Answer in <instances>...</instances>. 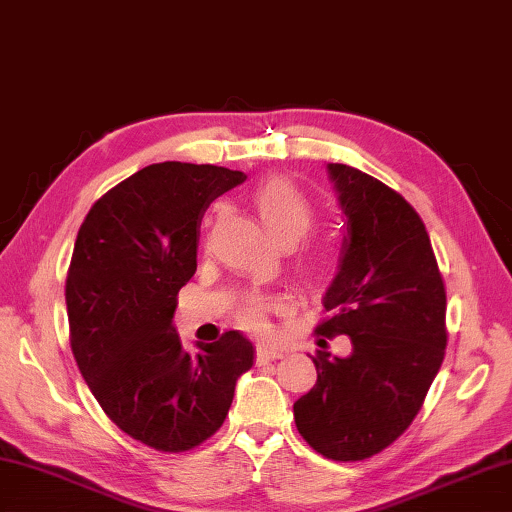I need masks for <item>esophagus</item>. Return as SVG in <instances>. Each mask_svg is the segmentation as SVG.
Segmentation results:
<instances>
[{
  "instance_id": "34e87169",
  "label": "esophagus",
  "mask_w": 512,
  "mask_h": 512,
  "mask_svg": "<svg viewBox=\"0 0 512 512\" xmlns=\"http://www.w3.org/2000/svg\"><path fill=\"white\" fill-rule=\"evenodd\" d=\"M282 358V351L275 349V347H268V345H257V362L259 365H264L268 360H277Z\"/></svg>"
}]
</instances>
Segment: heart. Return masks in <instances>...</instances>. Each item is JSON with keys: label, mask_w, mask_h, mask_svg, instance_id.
Listing matches in <instances>:
<instances>
[{"label": "heart", "mask_w": 512, "mask_h": 512, "mask_svg": "<svg viewBox=\"0 0 512 512\" xmlns=\"http://www.w3.org/2000/svg\"><path fill=\"white\" fill-rule=\"evenodd\" d=\"M253 203L268 235L280 246L297 244L313 224L311 201L286 179H271L259 185L253 194ZM271 306L273 302L266 297H250L241 304L237 320L241 327L262 331L264 315Z\"/></svg>", "instance_id": "b5f03b06"}]
</instances>
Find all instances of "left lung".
<instances>
[{
  "label": "left lung",
  "mask_w": 512,
  "mask_h": 512,
  "mask_svg": "<svg viewBox=\"0 0 512 512\" xmlns=\"http://www.w3.org/2000/svg\"><path fill=\"white\" fill-rule=\"evenodd\" d=\"M327 174L345 232L318 333L347 336L351 351L313 358L318 380L293 414L322 457L362 461L410 427L439 374L445 288L423 221L401 194L342 163H327Z\"/></svg>",
  "instance_id": "1"
}]
</instances>
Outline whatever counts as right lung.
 <instances>
[{
    "mask_svg": "<svg viewBox=\"0 0 512 512\" xmlns=\"http://www.w3.org/2000/svg\"><path fill=\"white\" fill-rule=\"evenodd\" d=\"M246 174L217 165H147L94 203L67 275L71 349L91 394L132 439L183 452L215 434L255 349L244 333L197 342L174 327L197 271L203 212Z\"/></svg>",
    "mask_w": 512,
    "mask_h": 512,
    "instance_id": "right-lung-1",
    "label": "right lung"
}]
</instances>
